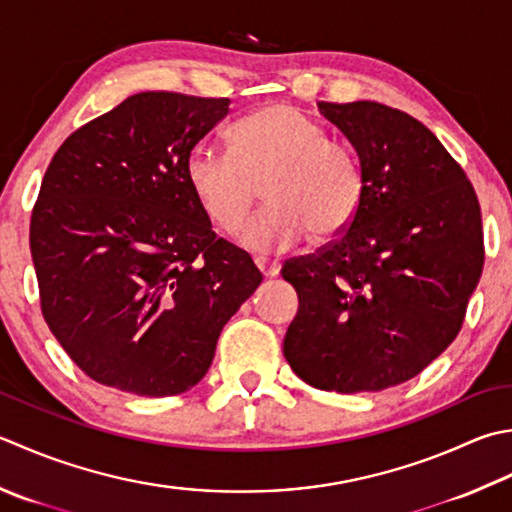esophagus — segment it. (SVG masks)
<instances>
[{
    "label": "esophagus",
    "instance_id": "1",
    "mask_svg": "<svg viewBox=\"0 0 512 512\" xmlns=\"http://www.w3.org/2000/svg\"><path fill=\"white\" fill-rule=\"evenodd\" d=\"M255 266L259 268V273H262L264 277H275L279 275V262H273V259L268 257H255Z\"/></svg>",
    "mask_w": 512,
    "mask_h": 512
}]
</instances>
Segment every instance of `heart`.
<instances>
[{
    "mask_svg": "<svg viewBox=\"0 0 512 512\" xmlns=\"http://www.w3.org/2000/svg\"><path fill=\"white\" fill-rule=\"evenodd\" d=\"M186 182L219 233H237L259 197L266 206L239 235L255 253L286 250L310 233L322 244L353 224L364 202V170L353 150L290 104H268L228 133V155L197 146Z\"/></svg>",
    "mask_w": 512,
    "mask_h": 512,
    "instance_id": "1",
    "label": "heart"
}]
</instances>
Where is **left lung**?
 I'll return each mask as SVG.
<instances>
[{
	"instance_id": "1",
	"label": "left lung",
	"mask_w": 512,
	"mask_h": 512,
	"mask_svg": "<svg viewBox=\"0 0 512 512\" xmlns=\"http://www.w3.org/2000/svg\"><path fill=\"white\" fill-rule=\"evenodd\" d=\"M317 106L355 148L366 188L333 244L282 268L299 297L284 357L319 390L377 393L453 344L484 268L482 210L415 117L377 102Z\"/></svg>"
}]
</instances>
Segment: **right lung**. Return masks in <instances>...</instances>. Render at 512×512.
<instances>
[{
	"instance_id": "obj_1",
	"label": "right lung",
	"mask_w": 512,
	"mask_h": 512,
	"mask_svg": "<svg viewBox=\"0 0 512 512\" xmlns=\"http://www.w3.org/2000/svg\"><path fill=\"white\" fill-rule=\"evenodd\" d=\"M230 99L148 90L77 128L30 217L42 313L95 382L168 397L208 373L219 333L262 284L213 233L186 182Z\"/></svg>"
}]
</instances>
